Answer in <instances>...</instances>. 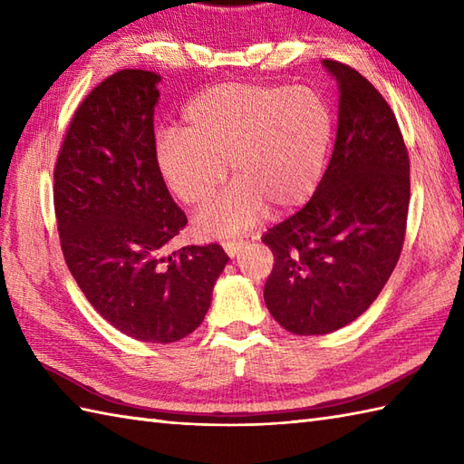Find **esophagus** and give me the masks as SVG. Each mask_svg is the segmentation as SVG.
Returning <instances> with one entry per match:
<instances>
[{
    "label": "esophagus",
    "instance_id": "1",
    "mask_svg": "<svg viewBox=\"0 0 464 464\" xmlns=\"http://www.w3.org/2000/svg\"><path fill=\"white\" fill-rule=\"evenodd\" d=\"M243 245H245V241L243 239H233V241H225L223 243V249H225V253L229 255V257H237V255L241 253V249H243Z\"/></svg>",
    "mask_w": 464,
    "mask_h": 464
}]
</instances>
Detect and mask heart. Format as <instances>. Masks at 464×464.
Returning <instances> with one entry per match:
<instances>
[{"label":"heart","instance_id":"b5f03b06","mask_svg":"<svg viewBox=\"0 0 464 464\" xmlns=\"http://www.w3.org/2000/svg\"><path fill=\"white\" fill-rule=\"evenodd\" d=\"M333 120L311 87L225 83L185 107L183 131L157 135L155 165L181 203L197 207L227 175L237 177L197 215L207 237H231L257 223L265 207L285 211L317 187L327 161Z\"/></svg>","mask_w":464,"mask_h":464}]
</instances>
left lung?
Masks as SVG:
<instances>
[{
  "label": "left lung",
  "mask_w": 464,
  "mask_h": 464,
  "mask_svg": "<svg viewBox=\"0 0 464 464\" xmlns=\"http://www.w3.org/2000/svg\"><path fill=\"white\" fill-rule=\"evenodd\" d=\"M339 85L337 140L311 201L271 227L265 304L283 329L347 327L379 297L405 241L409 153L389 103L353 67L324 59Z\"/></svg>",
  "instance_id": "8db88e82"
}]
</instances>
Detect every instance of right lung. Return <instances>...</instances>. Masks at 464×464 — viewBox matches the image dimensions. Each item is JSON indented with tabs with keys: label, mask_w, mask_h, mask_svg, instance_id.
Masks as SVG:
<instances>
[{
	"label": "right lung",
	"mask_w": 464,
	"mask_h": 464,
	"mask_svg": "<svg viewBox=\"0 0 464 464\" xmlns=\"http://www.w3.org/2000/svg\"><path fill=\"white\" fill-rule=\"evenodd\" d=\"M161 77L121 69L77 107L53 171L59 241L102 317L127 337L173 343L211 307L227 257L217 243L165 255L187 225L155 165Z\"/></svg>",
	"instance_id": "add662e5"
}]
</instances>
